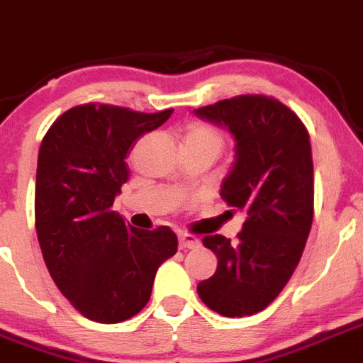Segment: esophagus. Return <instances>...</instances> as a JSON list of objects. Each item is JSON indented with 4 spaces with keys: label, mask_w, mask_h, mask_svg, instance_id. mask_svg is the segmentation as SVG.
Masks as SVG:
<instances>
[{
    "label": "esophagus",
    "mask_w": 363,
    "mask_h": 363,
    "mask_svg": "<svg viewBox=\"0 0 363 363\" xmlns=\"http://www.w3.org/2000/svg\"><path fill=\"white\" fill-rule=\"evenodd\" d=\"M179 247L181 249H197V247H201V240L195 238L193 235H188V233H182V235H179Z\"/></svg>",
    "instance_id": "1"
}]
</instances>
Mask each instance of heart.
Returning <instances> with one entry per match:
<instances>
[{
  "label": "heart",
  "mask_w": 363,
  "mask_h": 363,
  "mask_svg": "<svg viewBox=\"0 0 363 363\" xmlns=\"http://www.w3.org/2000/svg\"><path fill=\"white\" fill-rule=\"evenodd\" d=\"M184 141H195V143H202V145H209L215 150H220L223 145V138L216 128L209 127V125H191L186 132Z\"/></svg>",
  "instance_id": "b5f03b06"
}]
</instances>
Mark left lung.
Instances as JSON below:
<instances>
[{
    "instance_id": "left-lung-1",
    "label": "left lung",
    "mask_w": 363,
    "mask_h": 363,
    "mask_svg": "<svg viewBox=\"0 0 363 363\" xmlns=\"http://www.w3.org/2000/svg\"><path fill=\"white\" fill-rule=\"evenodd\" d=\"M228 127L235 162L220 195L247 218L238 240L204 236L218 258L216 272L199 283L202 303L223 317H245L269 306L303 256L313 220L310 135L296 113L269 96H238L193 111Z\"/></svg>"
}]
</instances>
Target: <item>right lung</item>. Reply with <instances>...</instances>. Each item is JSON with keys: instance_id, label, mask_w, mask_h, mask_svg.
Instances as JSON below:
<instances>
[{"instance_id": "1", "label": "right lung", "mask_w": 363, "mask_h": 363, "mask_svg": "<svg viewBox=\"0 0 363 363\" xmlns=\"http://www.w3.org/2000/svg\"><path fill=\"white\" fill-rule=\"evenodd\" d=\"M155 114L79 105L55 120L37 159L35 229L62 296L86 319L116 324L143 310L162 262L177 252L170 228L141 231L113 211L134 141L161 127Z\"/></svg>"}]
</instances>
